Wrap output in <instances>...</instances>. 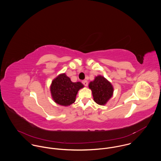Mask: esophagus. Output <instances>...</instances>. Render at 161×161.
Segmentation results:
<instances>
[{"label":"esophagus","instance_id":"1","mask_svg":"<svg viewBox=\"0 0 161 161\" xmlns=\"http://www.w3.org/2000/svg\"><path fill=\"white\" fill-rule=\"evenodd\" d=\"M82 83H83L85 86H88V81H87L86 80H83V81H82Z\"/></svg>","mask_w":161,"mask_h":161}]
</instances>
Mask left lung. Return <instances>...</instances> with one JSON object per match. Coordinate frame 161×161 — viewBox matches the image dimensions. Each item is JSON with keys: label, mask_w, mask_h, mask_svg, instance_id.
<instances>
[{"label": "left lung", "mask_w": 161, "mask_h": 161, "mask_svg": "<svg viewBox=\"0 0 161 161\" xmlns=\"http://www.w3.org/2000/svg\"><path fill=\"white\" fill-rule=\"evenodd\" d=\"M89 88L92 91L94 101L99 105H105L113 95L114 88L112 84L104 76H96L91 81Z\"/></svg>", "instance_id": "8db88e82"}]
</instances>
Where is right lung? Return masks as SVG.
<instances>
[{"mask_svg": "<svg viewBox=\"0 0 161 161\" xmlns=\"http://www.w3.org/2000/svg\"><path fill=\"white\" fill-rule=\"evenodd\" d=\"M83 87L81 82L73 83L65 73H62L53 80L50 89L53 99L57 104L68 106L75 101L78 91Z\"/></svg>", "mask_w": 161, "mask_h": 161, "instance_id": "add662e5", "label": "right lung"}]
</instances>
